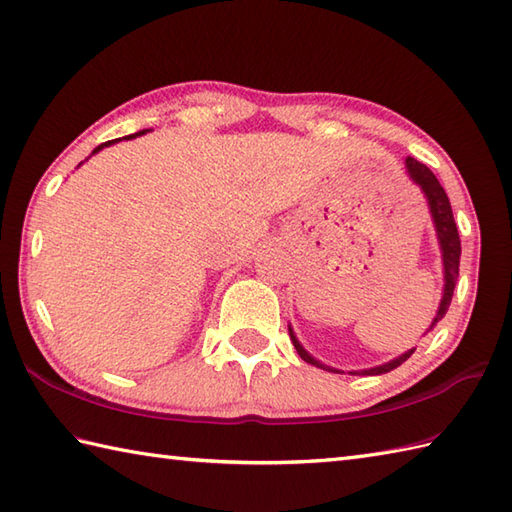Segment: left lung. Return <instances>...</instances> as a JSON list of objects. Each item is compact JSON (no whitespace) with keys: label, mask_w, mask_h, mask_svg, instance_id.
<instances>
[{"label":"left lung","mask_w":512,"mask_h":512,"mask_svg":"<svg viewBox=\"0 0 512 512\" xmlns=\"http://www.w3.org/2000/svg\"><path fill=\"white\" fill-rule=\"evenodd\" d=\"M405 165H407L409 178L418 184V187H420L422 193H424V198H427L429 211H431V217H433V224H436L440 250H442L444 292H442V301H440V308H438L436 319H433V323L429 325V330H433V325H436L438 321H442V317H444V314H447V310H449V306H451V297H453L455 281H458V275H460V255H462V246H460L458 226H455V220H453V211H451L449 195L444 193V189H442V184L438 182V178L433 176V171H431L427 165H422L420 160L411 158V156L405 160ZM429 330H427V332H429ZM288 332H290L292 345H295V350L299 352V356L303 358V361L310 363V365H317V367L325 369V372L341 374L339 369L323 365L321 361H317V358L310 356L306 350H303V345L297 341V336H295V332H292L290 325H288ZM413 350H416V347H413ZM413 350H409V352H405V354H400L398 358H394V361H389V363H385V365H378V367H372V369H361V372H350V374H358V376H378V374H387V372H391V369H396L398 365L405 363L407 358L413 354Z\"/></svg>","instance_id":"1"}]
</instances>
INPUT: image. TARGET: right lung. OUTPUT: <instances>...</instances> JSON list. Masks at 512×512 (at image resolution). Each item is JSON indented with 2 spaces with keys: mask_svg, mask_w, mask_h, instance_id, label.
<instances>
[{
  "mask_svg": "<svg viewBox=\"0 0 512 512\" xmlns=\"http://www.w3.org/2000/svg\"><path fill=\"white\" fill-rule=\"evenodd\" d=\"M140 134H145V129H143V132H138V134H132V136H125L127 140L129 138H136V136H140ZM118 140H121V138H116V140H107V143H103V145H99V147H96L94 151H92V154H96V151H101L103 147H110V145H114V143H118Z\"/></svg>",
  "mask_w": 512,
  "mask_h": 512,
  "instance_id": "right-lung-1",
  "label": "right lung"
}]
</instances>
